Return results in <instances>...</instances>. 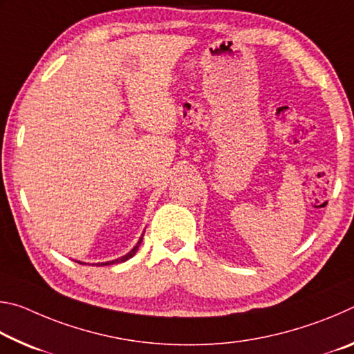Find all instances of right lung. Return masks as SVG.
Instances as JSON below:
<instances>
[{"label": "right lung", "instance_id": "right-lung-1", "mask_svg": "<svg viewBox=\"0 0 354 354\" xmlns=\"http://www.w3.org/2000/svg\"><path fill=\"white\" fill-rule=\"evenodd\" d=\"M142 239H143V237H140V241H139V242H137V245H136V247H134L133 250H131L128 254H124V256H122V257H120V259H115V261H111V262H101V263H97V266H111V263H118V262H124V261H128V259H129V257H133V256H134V254L137 253V250H139V247H140V243H142ZM80 263H81V262H80Z\"/></svg>", "mask_w": 354, "mask_h": 354}]
</instances>
